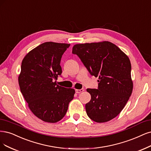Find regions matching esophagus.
<instances>
[{"label": "esophagus", "mask_w": 151, "mask_h": 151, "mask_svg": "<svg viewBox=\"0 0 151 151\" xmlns=\"http://www.w3.org/2000/svg\"><path fill=\"white\" fill-rule=\"evenodd\" d=\"M84 91V90L83 89H76V92L77 93H81V92H82Z\"/></svg>", "instance_id": "obj_1"}]
</instances>
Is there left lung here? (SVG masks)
<instances>
[{
	"instance_id": "8db88e82",
	"label": "left lung",
	"mask_w": 151,
	"mask_h": 151,
	"mask_svg": "<svg viewBox=\"0 0 151 151\" xmlns=\"http://www.w3.org/2000/svg\"><path fill=\"white\" fill-rule=\"evenodd\" d=\"M77 55L92 76L98 77V89H87L91 96L86 104L87 116L96 122H106L119 114L133 89L131 64L128 56L109 41L79 44Z\"/></svg>"
}]
</instances>
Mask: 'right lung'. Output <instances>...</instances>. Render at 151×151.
Masks as SVG:
<instances>
[{"instance_id":"obj_1","label":"right lung","mask_w":151,"mask_h":151,"mask_svg":"<svg viewBox=\"0 0 151 151\" xmlns=\"http://www.w3.org/2000/svg\"><path fill=\"white\" fill-rule=\"evenodd\" d=\"M69 44L47 42L30 50L22 60L19 76L20 91L30 111L41 120L55 123L63 118L75 90L57 85L62 74V55Z\"/></svg>"}]
</instances>
